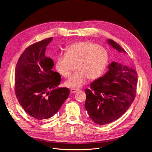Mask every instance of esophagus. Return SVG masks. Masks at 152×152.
Instances as JSON below:
<instances>
[{
  "instance_id": "1",
  "label": "esophagus",
  "mask_w": 152,
  "mask_h": 152,
  "mask_svg": "<svg viewBox=\"0 0 152 152\" xmlns=\"http://www.w3.org/2000/svg\"><path fill=\"white\" fill-rule=\"evenodd\" d=\"M79 91V89H70V93H76L77 91Z\"/></svg>"
}]
</instances>
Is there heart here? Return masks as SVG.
Returning a JSON list of instances; mask_svg holds the SVG:
<instances>
[{
	"label": "heart",
	"instance_id": "heart-1",
	"mask_svg": "<svg viewBox=\"0 0 152 152\" xmlns=\"http://www.w3.org/2000/svg\"><path fill=\"white\" fill-rule=\"evenodd\" d=\"M108 61L106 49L101 46L88 41L79 42L70 45L66 55L57 56L55 68L63 77L71 73V66L76 64V72L64 83L66 87L79 88L83 86L88 78L95 80L103 73Z\"/></svg>",
	"mask_w": 152,
	"mask_h": 152
}]
</instances>
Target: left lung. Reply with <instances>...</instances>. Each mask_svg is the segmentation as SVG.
Instances as JSON below:
<instances>
[{
	"label": "left lung",
	"instance_id": "obj_1",
	"mask_svg": "<svg viewBox=\"0 0 152 152\" xmlns=\"http://www.w3.org/2000/svg\"><path fill=\"white\" fill-rule=\"evenodd\" d=\"M107 43L119 53L126 51L116 42L107 39ZM102 77L91 82L85 90V107L91 121L106 124L118 119L129 108L136 91V71L126 65L112 61Z\"/></svg>",
	"mask_w": 152,
	"mask_h": 152
}]
</instances>
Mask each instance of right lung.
I'll return each mask as SVG.
<instances>
[{"label": "right lung", "instance_id": "obj_1", "mask_svg": "<svg viewBox=\"0 0 152 152\" xmlns=\"http://www.w3.org/2000/svg\"><path fill=\"white\" fill-rule=\"evenodd\" d=\"M50 37L29 46L17 63L15 74V93L24 110L38 121L58 113L70 91L58 88L61 75L54 72L52 59L45 56Z\"/></svg>", "mask_w": 152, "mask_h": 152}]
</instances>
